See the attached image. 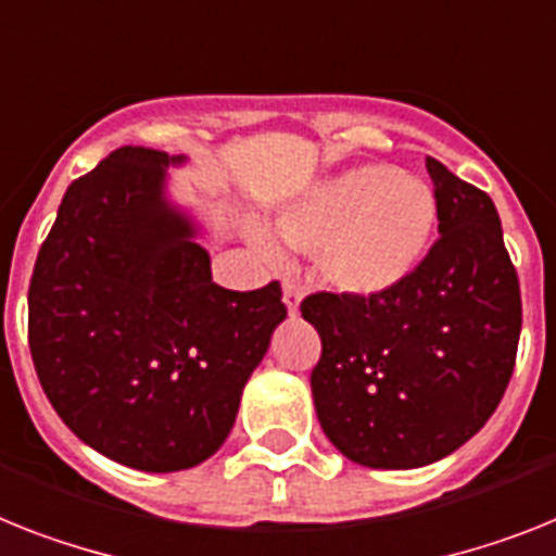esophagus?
<instances>
[{"label": "esophagus", "instance_id": "obj_1", "mask_svg": "<svg viewBox=\"0 0 556 556\" xmlns=\"http://www.w3.org/2000/svg\"><path fill=\"white\" fill-rule=\"evenodd\" d=\"M300 300H302V286L296 282V279L286 277L282 279V302H286L288 314H296V307H300Z\"/></svg>", "mask_w": 556, "mask_h": 556}]
</instances>
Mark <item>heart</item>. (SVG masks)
Returning a JSON list of instances; mask_svg holds the SVG:
<instances>
[{"label": "heart", "mask_w": 556, "mask_h": 556, "mask_svg": "<svg viewBox=\"0 0 556 556\" xmlns=\"http://www.w3.org/2000/svg\"><path fill=\"white\" fill-rule=\"evenodd\" d=\"M435 226L432 186L376 163L321 180L277 217L288 242L314 249L321 279L356 300L404 286L427 256ZM260 249L274 251L263 237Z\"/></svg>", "instance_id": "1"}]
</instances>
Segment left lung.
Returning a JSON list of instances; mask_svg holds the SVG:
<instances>
[{"mask_svg": "<svg viewBox=\"0 0 556 556\" xmlns=\"http://www.w3.org/2000/svg\"><path fill=\"white\" fill-rule=\"evenodd\" d=\"M438 240L376 300L311 293L302 316L321 339L311 372L330 444L370 469H418L464 446L501 404L523 307L486 191L427 157Z\"/></svg>", "mask_w": 556, "mask_h": 556, "instance_id": "left-lung-1", "label": "left lung"}]
</instances>
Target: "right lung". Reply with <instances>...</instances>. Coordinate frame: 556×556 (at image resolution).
I'll use <instances>...</instances> for the list:
<instances>
[{
    "label": "right lung",
    "instance_id": "1",
    "mask_svg": "<svg viewBox=\"0 0 556 556\" xmlns=\"http://www.w3.org/2000/svg\"><path fill=\"white\" fill-rule=\"evenodd\" d=\"M184 161L121 147L73 180L27 291L30 356L59 418L141 472L220 450L288 316L279 282H214L198 223L166 198V169Z\"/></svg>",
    "mask_w": 556,
    "mask_h": 556
}]
</instances>
